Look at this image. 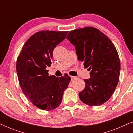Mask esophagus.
I'll return each instance as SVG.
<instances>
[{
	"label": "esophagus",
	"instance_id": "esophagus-1",
	"mask_svg": "<svg viewBox=\"0 0 133 133\" xmlns=\"http://www.w3.org/2000/svg\"><path fill=\"white\" fill-rule=\"evenodd\" d=\"M76 78H76V76H71V79H72V81H74V80L76 79Z\"/></svg>",
	"mask_w": 133,
	"mask_h": 133
}]
</instances>
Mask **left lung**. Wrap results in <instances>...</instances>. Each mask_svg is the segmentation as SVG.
<instances>
[{"label":"left lung","instance_id":"1","mask_svg":"<svg viewBox=\"0 0 133 133\" xmlns=\"http://www.w3.org/2000/svg\"><path fill=\"white\" fill-rule=\"evenodd\" d=\"M67 39L75 46L78 60L90 71V78L84 79L85 85L79 93L80 100L90 106L104 104L112 96L119 79L121 63L115 45L93 27L70 31Z\"/></svg>","mask_w":133,"mask_h":133}]
</instances>
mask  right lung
Masks as SVG:
<instances>
[{
    "mask_svg": "<svg viewBox=\"0 0 133 133\" xmlns=\"http://www.w3.org/2000/svg\"><path fill=\"white\" fill-rule=\"evenodd\" d=\"M67 31H42L25 42L16 63L17 74L24 95L35 106L49 111L58 107L71 79L67 75H49L53 50L66 38Z\"/></svg>",
    "mask_w": 133,
    "mask_h": 133,
    "instance_id": "1",
    "label": "right lung"
}]
</instances>
